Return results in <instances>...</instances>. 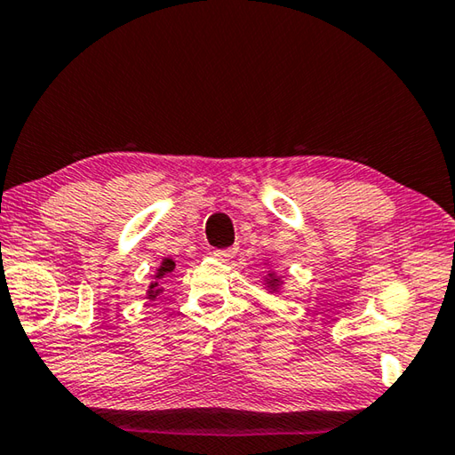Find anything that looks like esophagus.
<instances>
[{
    "instance_id": "34e87169",
    "label": "esophagus",
    "mask_w": 455,
    "mask_h": 455,
    "mask_svg": "<svg viewBox=\"0 0 455 455\" xmlns=\"http://www.w3.org/2000/svg\"><path fill=\"white\" fill-rule=\"evenodd\" d=\"M237 253V250L235 248H228V250H215L213 251V258L215 259H220V261H228V259H232L234 256Z\"/></svg>"
}]
</instances>
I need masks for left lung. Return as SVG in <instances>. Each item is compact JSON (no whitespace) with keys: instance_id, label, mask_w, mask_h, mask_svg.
<instances>
[{"instance_id":"1","label":"left lung","mask_w":455,"mask_h":455,"mask_svg":"<svg viewBox=\"0 0 455 455\" xmlns=\"http://www.w3.org/2000/svg\"><path fill=\"white\" fill-rule=\"evenodd\" d=\"M269 288H277V285H280V280H277V277H269Z\"/></svg>"}]
</instances>
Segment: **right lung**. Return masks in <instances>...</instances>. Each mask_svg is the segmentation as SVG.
Returning a JSON list of instances; mask_svg holds the SVG:
<instances>
[{
  "label": "right lung",
  "mask_w": 455,
  "mask_h": 455,
  "mask_svg": "<svg viewBox=\"0 0 455 455\" xmlns=\"http://www.w3.org/2000/svg\"><path fill=\"white\" fill-rule=\"evenodd\" d=\"M173 267H175V264L172 259H164L162 261V266H159V269H157V280H162V277H165L167 274H172L173 272ZM159 293V290H157V282H154L149 285V298H156Z\"/></svg>",
  "instance_id": "add662e5"
}]
</instances>
